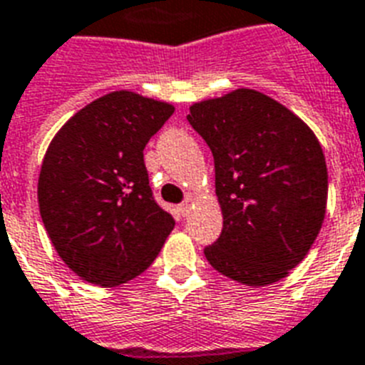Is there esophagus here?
Segmentation results:
<instances>
[{"label":"esophagus","mask_w":365,"mask_h":365,"mask_svg":"<svg viewBox=\"0 0 365 365\" xmlns=\"http://www.w3.org/2000/svg\"><path fill=\"white\" fill-rule=\"evenodd\" d=\"M178 210H180V213H182L183 217H187L189 213H191V202H189V200H185V202H182L180 206H178Z\"/></svg>","instance_id":"obj_1"}]
</instances>
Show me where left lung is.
I'll list each match as a JSON object with an SVG mask.
<instances>
[{
  "instance_id": "8db88e82",
  "label": "left lung",
  "mask_w": 365,
  "mask_h": 365,
  "mask_svg": "<svg viewBox=\"0 0 365 365\" xmlns=\"http://www.w3.org/2000/svg\"><path fill=\"white\" fill-rule=\"evenodd\" d=\"M189 123L213 153L223 230L210 264L247 287L283 279L324 221L328 170L315 133L287 106L240 88L189 106Z\"/></svg>"
}]
</instances>
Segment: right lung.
Wrapping results in <instances>:
<instances>
[{"label":"right lung","mask_w":365,"mask_h":365,"mask_svg":"<svg viewBox=\"0 0 365 365\" xmlns=\"http://www.w3.org/2000/svg\"><path fill=\"white\" fill-rule=\"evenodd\" d=\"M170 103L112 91L76 112L50 142L38 174L41 217L54 250L101 287L140 275L174 219L153 200L144 148L173 115Z\"/></svg>","instance_id":"1"}]
</instances>
